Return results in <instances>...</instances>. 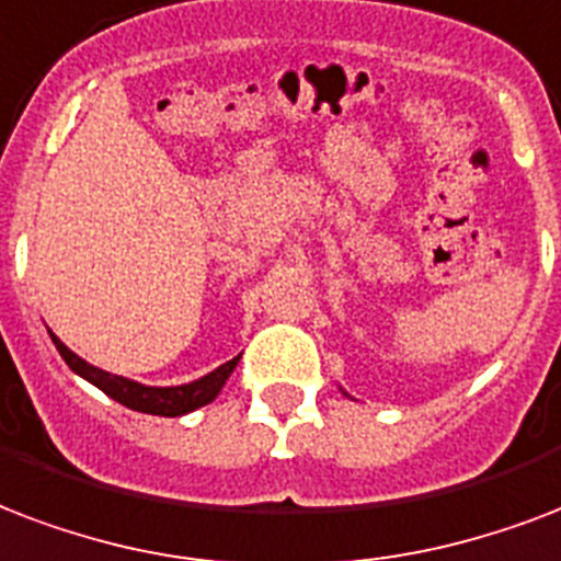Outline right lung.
<instances>
[{"instance_id": "add662e5", "label": "right lung", "mask_w": 561, "mask_h": 561, "mask_svg": "<svg viewBox=\"0 0 561 561\" xmlns=\"http://www.w3.org/2000/svg\"><path fill=\"white\" fill-rule=\"evenodd\" d=\"M53 335V332H49ZM55 350L61 353V358L70 365L72 374H79L81 379H88L91 385H96L100 391L111 397V400H117L126 409H135V412L144 414H161V417H179V414H187L199 409V405H208L214 397L220 394V388L226 385V379L232 376L234 365H238V358L234 356L232 362H226L217 370H211L203 379H196V382L187 385H173V388H152V385H140L135 379H126V376L108 374V370H100V367L88 365L84 358H79L72 353L67 344H64L61 337L53 335Z\"/></svg>"}]
</instances>
